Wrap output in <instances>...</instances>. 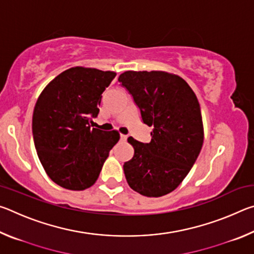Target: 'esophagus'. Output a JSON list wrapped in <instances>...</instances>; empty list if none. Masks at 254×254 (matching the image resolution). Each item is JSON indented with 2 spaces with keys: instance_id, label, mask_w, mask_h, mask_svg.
<instances>
[{
  "instance_id": "obj_1",
  "label": "esophagus",
  "mask_w": 254,
  "mask_h": 254,
  "mask_svg": "<svg viewBox=\"0 0 254 254\" xmlns=\"http://www.w3.org/2000/svg\"><path fill=\"white\" fill-rule=\"evenodd\" d=\"M120 137H121V140H122V141H126V140L127 139V135H124V134H121V135H120Z\"/></svg>"
}]
</instances>
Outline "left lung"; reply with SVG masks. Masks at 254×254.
<instances>
[{
	"label": "left lung",
	"instance_id": "obj_1",
	"mask_svg": "<svg viewBox=\"0 0 254 254\" xmlns=\"http://www.w3.org/2000/svg\"><path fill=\"white\" fill-rule=\"evenodd\" d=\"M119 81L132 95L143 123L153 127L149 143L127 139L134 149L123 166L128 186L147 197L169 194L188 175L203 147L198 100L182 77L170 72L128 70Z\"/></svg>",
	"mask_w": 254,
	"mask_h": 254
}]
</instances>
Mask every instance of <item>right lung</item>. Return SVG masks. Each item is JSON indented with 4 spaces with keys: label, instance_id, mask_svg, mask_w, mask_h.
Returning <instances> with one entry per match:
<instances>
[{
    "label": "right lung",
    "instance_id": "add662e5",
    "mask_svg": "<svg viewBox=\"0 0 254 254\" xmlns=\"http://www.w3.org/2000/svg\"><path fill=\"white\" fill-rule=\"evenodd\" d=\"M114 71L72 67L46 86L33 110L32 134L38 157L54 183L69 190L89 188L100 176L118 131L91 127L102 94Z\"/></svg>",
    "mask_w": 254,
    "mask_h": 254
}]
</instances>
